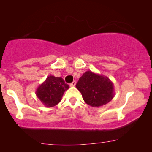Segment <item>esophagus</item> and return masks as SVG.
<instances>
[{"label": "esophagus", "instance_id": "esophagus-1", "mask_svg": "<svg viewBox=\"0 0 152 152\" xmlns=\"http://www.w3.org/2000/svg\"><path fill=\"white\" fill-rule=\"evenodd\" d=\"M76 85V82L75 81H73L72 83H70V87H72V86H75Z\"/></svg>", "mask_w": 152, "mask_h": 152}]
</instances>
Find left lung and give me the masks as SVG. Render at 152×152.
<instances>
[{
    "instance_id": "8db88e82",
    "label": "left lung",
    "mask_w": 152,
    "mask_h": 152,
    "mask_svg": "<svg viewBox=\"0 0 152 152\" xmlns=\"http://www.w3.org/2000/svg\"><path fill=\"white\" fill-rule=\"evenodd\" d=\"M76 87L85 102L93 107L109 103L115 95L113 84L109 78L89 70L80 78Z\"/></svg>"
}]
</instances>
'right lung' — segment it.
Returning a JSON list of instances; mask_svg holds the SVG:
<instances>
[{"label": "right lung", "instance_id": "add662e5", "mask_svg": "<svg viewBox=\"0 0 152 152\" xmlns=\"http://www.w3.org/2000/svg\"><path fill=\"white\" fill-rule=\"evenodd\" d=\"M68 88L69 86L61 77L50 75L39 85L35 93L45 107H53L60 102L64 92Z\"/></svg>", "mask_w": 152, "mask_h": 152}]
</instances>
